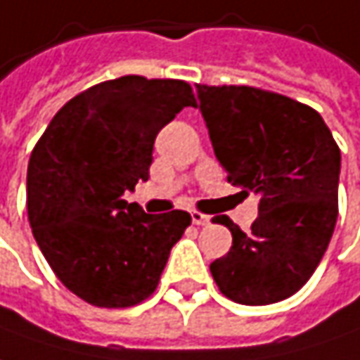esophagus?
Returning a JSON list of instances; mask_svg holds the SVG:
<instances>
[{
    "mask_svg": "<svg viewBox=\"0 0 360 360\" xmlns=\"http://www.w3.org/2000/svg\"><path fill=\"white\" fill-rule=\"evenodd\" d=\"M191 221L195 224V226H210L211 219L207 215H203V213H199V211H191Z\"/></svg>",
    "mask_w": 360,
    "mask_h": 360,
    "instance_id": "obj_1",
    "label": "esophagus"
}]
</instances>
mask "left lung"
<instances>
[{"mask_svg": "<svg viewBox=\"0 0 360 360\" xmlns=\"http://www.w3.org/2000/svg\"><path fill=\"white\" fill-rule=\"evenodd\" d=\"M199 110L227 181L259 197L258 217L210 266L221 294L248 306L280 302L304 286L338 215L340 150L322 117L288 96L252 86L197 84Z\"/></svg>", "mask_w": 360, "mask_h": 360, "instance_id": "obj_1", "label": "left lung"}]
</instances>
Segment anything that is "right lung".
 Here are the masks:
<instances>
[{
  "label": "right lung",
  "instance_id": "obj_1",
  "mask_svg": "<svg viewBox=\"0 0 360 360\" xmlns=\"http://www.w3.org/2000/svg\"><path fill=\"white\" fill-rule=\"evenodd\" d=\"M195 106L183 80L122 76L66 102L27 165V217L60 282L102 308L150 296L187 211L150 215L124 195L149 179L159 131Z\"/></svg>",
  "mask_w": 360,
  "mask_h": 360
}]
</instances>
